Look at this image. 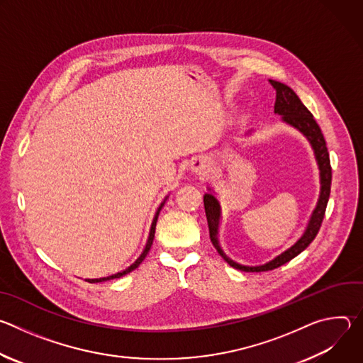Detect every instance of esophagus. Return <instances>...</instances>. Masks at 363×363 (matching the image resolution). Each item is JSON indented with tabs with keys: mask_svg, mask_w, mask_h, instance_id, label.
<instances>
[{
	"mask_svg": "<svg viewBox=\"0 0 363 363\" xmlns=\"http://www.w3.org/2000/svg\"><path fill=\"white\" fill-rule=\"evenodd\" d=\"M189 169L196 174V175H203L205 171H206V164L202 158H195L192 162H191V167Z\"/></svg>",
	"mask_w": 363,
	"mask_h": 363,
	"instance_id": "obj_1",
	"label": "esophagus"
}]
</instances>
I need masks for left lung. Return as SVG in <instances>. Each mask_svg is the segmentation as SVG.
<instances>
[{
    "instance_id": "8db88e82",
    "label": "left lung",
    "mask_w": 363,
    "mask_h": 363,
    "mask_svg": "<svg viewBox=\"0 0 363 363\" xmlns=\"http://www.w3.org/2000/svg\"><path fill=\"white\" fill-rule=\"evenodd\" d=\"M272 86L276 89V103H274V113L281 116V122L291 126L297 132H300L307 142L310 143L315 153V160L319 168V179H320V192L319 199L316 202L315 210L310 216L307 225L303 231V234L296 240L294 244H291L289 248L273 257L272 260L260 264H241L237 263L233 258H230L220 245V223H221V205L220 201L216 196V191L208 186V192L203 195V206H205V216L206 221H208L210 228V238L220 255L224 260L234 269L241 272H267L277 269L286 263H289L291 258L298 255L307 245L315 240L318 235L322 221L325 218L326 205L330 195V184H332V168H330V160L329 152L326 147V140L323 138V133L316 123L313 115L307 111V108L303 105L298 96L284 83L270 80ZM252 129L248 130L245 135H251Z\"/></svg>"
}]
</instances>
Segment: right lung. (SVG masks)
Wrapping results in <instances>:
<instances>
[{
	"mask_svg": "<svg viewBox=\"0 0 363 363\" xmlns=\"http://www.w3.org/2000/svg\"><path fill=\"white\" fill-rule=\"evenodd\" d=\"M167 199H168V195L165 196V199L161 202V205H160V208L157 210V214H155V217H153V220H152V224H150V230H149V237H147V240H146V244H145V248H143V251L140 252V255L136 258V260L129 266V267H126L125 270H122V272H118V273H115V274H112V276H108V277H100V279H86V281H89V283H100V281H108V280H113V279H119V277H122V276H125V274H128V273H130V272H133L135 269H138L139 267V264L145 260V257H146V254L149 252V250H150V245H152V242H153V237H155V228H157V221H158V216H160V213H161V210H162V206L165 205V202H167Z\"/></svg>",
	"mask_w": 363,
	"mask_h": 363,
	"instance_id": "obj_1",
	"label": "right lung"
}]
</instances>
